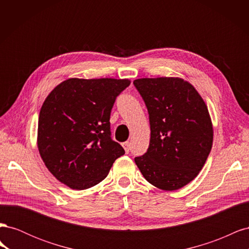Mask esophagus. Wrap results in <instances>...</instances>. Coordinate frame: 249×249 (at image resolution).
Listing matches in <instances>:
<instances>
[{
    "label": "esophagus",
    "instance_id": "34e87169",
    "mask_svg": "<svg viewBox=\"0 0 249 249\" xmlns=\"http://www.w3.org/2000/svg\"><path fill=\"white\" fill-rule=\"evenodd\" d=\"M123 146H124V150H125V153H126V154L130 152V146H131V144H130V142H129V141H126V142L123 143Z\"/></svg>",
    "mask_w": 249,
    "mask_h": 249
}]
</instances>
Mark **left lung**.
Returning <instances> with one entry per match:
<instances>
[{
    "label": "left lung",
    "mask_w": 249,
    "mask_h": 249,
    "mask_svg": "<svg viewBox=\"0 0 249 249\" xmlns=\"http://www.w3.org/2000/svg\"><path fill=\"white\" fill-rule=\"evenodd\" d=\"M149 116L147 152L135 163L149 184L164 191L180 189L198 176L213 144V124L205 101L178 77L134 81Z\"/></svg>",
    "instance_id": "1"
}]
</instances>
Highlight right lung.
<instances>
[{"mask_svg":"<svg viewBox=\"0 0 249 249\" xmlns=\"http://www.w3.org/2000/svg\"><path fill=\"white\" fill-rule=\"evenodd\" d=\"M129 79L71 78L44 100L38 118L37 147L49 171L74 190L91 188L108 176L124 154L110 137V114Z\"/></svg>","mask_w":249,"mask_h":249,"instance_id":"right-lung-1","label":"right lung"}]
</instances>
